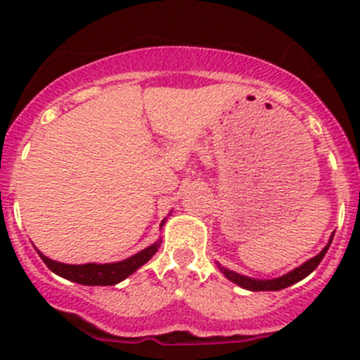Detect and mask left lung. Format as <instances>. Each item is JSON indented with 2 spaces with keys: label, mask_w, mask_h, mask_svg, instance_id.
I'll list each match as a JSON object with an SVG mask.
<instances>
[{
  "label": "left lung",
  "mask_w": 360,
  "mask_h": 360,
  "mask_svg": "<svg viewBox=\"0 0 360 360\" xmlns=\"http://www.w3.org/2000/svg\"><path fill=\"white\" fill-rule=\"evenodd\" d=\"M333 240V232L332 236H330L328 243H326V247H324L323 250H321L317 256L310 257L308 262H304L303 265H299L297 269L290 270V272H287L285 276H279V278H274V279H256V278H249V276H243V274H238V272H234V270H229L225 269V266H221L219 263H216L219 269V272L225 276V278L229 279V281H232L234 285H238V287L245 288V290H252V292H262V290H283V288L290 287V285H295L297 281H301V279H304L307 276H310L314 270L317 269V265L321 263V259L324 257V254H326V250L330 249V243H332Z\"/></svg>",
  "instance_id": "left-lung-1"
}]
</instances>
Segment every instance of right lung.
Returning <instances> with one entry per match:
<instances>
[{
  "label": "right lung",
  "mask_w": 360,
  "mask_h": 360,
  "mask_svg": "<svg viewBox=\"0 0 360 360\" xmlns=\"http://www.w3.org/2000/svg\"><path fill=\"white\" fill-rule=\"evenodd\" d=\"M167 219V218H165ZM165 219H162V225L165 224ZM162 240H157L153 245L146 247L141 252L133 254L131 257H126L122 262L115 263H84V265H70V263H59L53 262L50 257L44 256L43 252L37 250L44 265L52 270L53 274L61 276V278L68 279V281L79 283V285H88V287H111L117 283L124 281V279L131 276L135 270L141 269L144 263H148L155 254H157L158 247H160Z\"/></svg>",
  "instance_id": "1"
}]
</instances>
